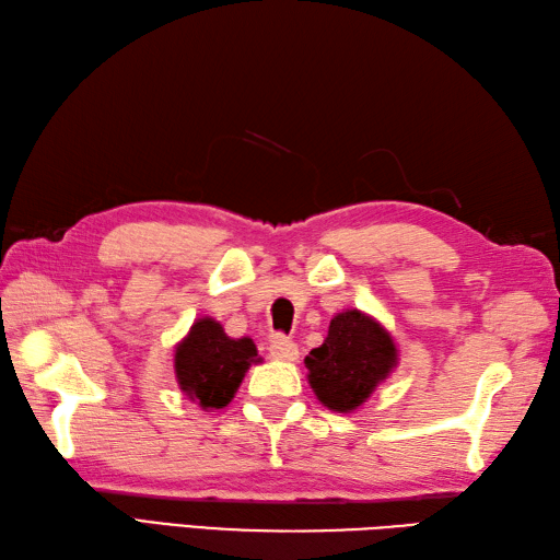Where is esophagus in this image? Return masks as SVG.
Masks as SVG:
<instances>
[{
	"instance_id": "esophagus-1",
	"label": "esophagus",
	"mask_w": 560,
	"mask_h": 560,
	"mask_svg": "<svg viewBox=\"0 0 560 560\" xmlns=\"http://www.w3.org/2000/svg\"><path fill=\"white\" fill-rule=\"evenodd\" d=\"M269 355L275 360L293 362L298 360V346L291 339H285V336H275V339L269 341Z\"/></svg>"
}]
</instances>
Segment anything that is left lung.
<instances>
[{"label":"left lung","instance_id":"obj_1","mask_svg":"<svg viewBox=\"0 0 560 560\" xmlns=\"http://www.w3.org/2000/svg\"><path fill=\"white\" fill-rule=\"evenodd\" d=\"M396 365L392 334L360 310L339 312L327 339L305 358L312 392L334 412L358 410Z\"/></svg>","mask_w":560,"mask_h":560}]
</instances>
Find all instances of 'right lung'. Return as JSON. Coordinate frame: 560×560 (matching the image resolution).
Masks as SVG:
<instances>
[{
    "instance_id": "add662e5",
    "label": "right lung",
    "mask_w": 560,
    "mask_h": 560,
    "mask_svg": "<svg viewBox=\"0 0 560 560\" xmlns=\"http://www.w3.org/2000/svg\"><path fill=\"white\" fill-rule=\"evenodd\" d=\"M262 362L253 339H231L212 317L195 319L188 336L176 346V382L195 406L219 410L236 396L245 372Z\"/></svg>"
}]
</instances>
